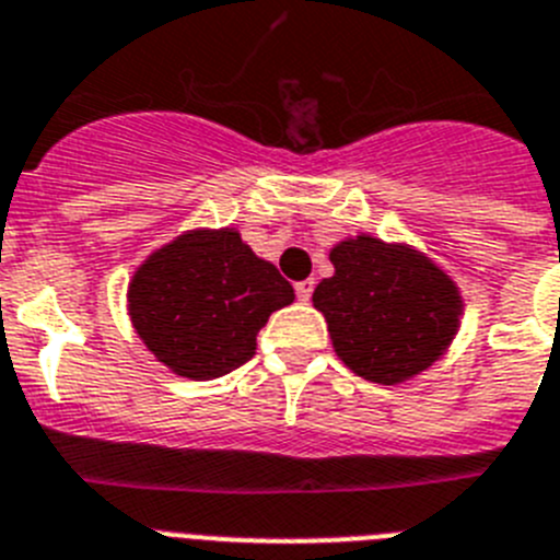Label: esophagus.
<instances>
[{
	"instance_id": "obj_1",
	"label": "esophagus",
	"mask_w": 560,
	"mask_h": 560,
	"mask_svg": "<svg viewBox=\"0 0 560 560\" xmlns=\"http://www.w3.org/2000/svg\"><path fill=\"white\" fill-rule=\"evenodd\" d=\"M313 290H315L313 279H304V281H299V284H295V295H299V301L313 299Z\"/></svg>"
}]
</instances>
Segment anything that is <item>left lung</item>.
Returning <instances> with one entry per match:
<instances>
[{
  "label": "left lung",
  "instance_id": "1",
  "mask_svg": "<svg viewBox=\"0 0 560 560\" xmlns=\"http://www.w3.org/2000/svg\"><path fill=\"white\" fill-rule=\"evenodd\" d=\"M329 261L335 273L320 279L313 304L354 374L400 386L448 352L465 301L434 259L406 242L358 233L332 245Z\"/></svg>",
  "mask_w": 560,
  "mask_h": 560
}]
</instances>
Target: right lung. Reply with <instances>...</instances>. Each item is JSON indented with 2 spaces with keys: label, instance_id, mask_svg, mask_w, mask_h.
<instances>
[{
  "label": "right lung",
  "instance_id": "right-lung-1",
  "mask_svg": "<svg viewBox=\"0 0 560 560\" xmlns=\"http://www.w3.org/2000/svg\"><path fill=\"white\" fill-rule=\"evenodd\" d=\"M293 299V284L236 228H194L145 256L126 313L168 372L213 381L250 361L259 329Z\"/></svg>",
  "mask_w": 560,
  "mask_h": 560
}]
</instances>
